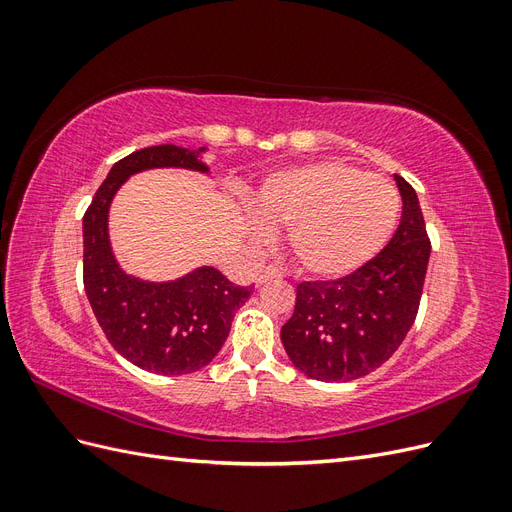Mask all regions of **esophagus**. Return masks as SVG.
<instances>
[{
	"label": "esophagus",
	"instance_id": "esophagus-1",
	"mask_svg": "<svg viewBox=\"0 0 512 512\" xmlns=\"http://www.w3.org/2000/svg\"><path fill=\"white\" fill-rule=\"evenodd\" d=\"M277 277H280V271H277V269H262V271L256 275V284L260 286V284H265V282H269V280H277Z\"/></svg>",
	"mask_w": 512,
	"mask_h": 512
}]
</instances>
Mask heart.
I'll list each match as a JSON object with an SVG mask.
<instances>
[{"mask_svg": "<svg viewBox=\"0 0 512 512\" xmlns=\"http://www.w3.org/2000/svg\"><path fill=\"white\" fill-rule=\"evenodd\" d=\"M256 207L267 220L288 226V250L301 269L333 280L382 252L395 232L401 198L386 177L324 160L269 177L256 194ZM247 228L254 241L267 232L260 220Z\"/></svg>", "mask_w": 512, "mask_h": 512, "instance_id": "heart-1", "label": "heart"}]
</instances>
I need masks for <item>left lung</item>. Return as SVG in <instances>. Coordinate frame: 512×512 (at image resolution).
<instances>
[{
	"label": "left lung",
	"instance_id": "obj_1",
	"mask_svg": "<svg viewBox=\"0 0 512 512\" xmlns=\"http://www.w3.org/2000/svg\"><path fill=\"white\" fill-rule=\"evenodd\" d=\"M395 183L404 209L384 250L339 280L297 286L282 344L307 378L348 382L367 376L391 359L414 324L431 243L414 188L399 175Z\"/></svg>",
	"mask_w": 512,
	"mask_h": 512
}]
</instances>
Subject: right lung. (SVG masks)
I'll return each instance as SVG.
<instances>
[{
    "label": "right lung",
    "mask_w": 512,
    "mask_h": 512,
    "mask_svg": "<svg viewBox=\"0 0 512 512\" xmlns=\"http://www.w3.org/2000/svg\"><path fill=\"white\" fill-rule=\"evenodd\" d=\"M205 151L158 145L130 153L111 168L83 218V282L91 309L123 359L160 376L192 374L209 365L254 286L232 284L207 265L170 282H147L126 273L108 239V209L121 185L143 170L209 173L200 158Z\"/></svg>",
    "instance_id": "obj_1"
}]
</instances>
